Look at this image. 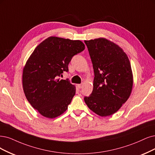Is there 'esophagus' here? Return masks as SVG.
I'll list each match as a JSON object with an SVG mask.
<instances>
[{
	"instance_id": "1",
	"label": "esophagus",
	"mask_w": 155,
	"mask_h": 155,
	"mask_svg": "<svg viewBox=\"0 0 155 155\" xmlns=\"http://www.w3.org/2000/svg\"><path fill=\"white\" fill-rule=\"evenodd\" d=\"M82 86H83V84H77V87L78 88V89H81L82 87Z\"/></svg>"
}]
</instances>
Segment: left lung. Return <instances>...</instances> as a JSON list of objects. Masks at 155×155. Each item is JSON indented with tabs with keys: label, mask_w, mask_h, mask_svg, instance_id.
I'll return each instance as SVG.
<instances>
[{
	"label": "left lung",
	"mask_w": 155,
	"mask_h": 155,
	"mask_svg": "<svg viewBox=\"0 0 155 155\" xmlns=\"http://www.w3.org/2000/svg\"><path fill=\"white\" fill-rule=\"evenodd\" d=\"M93 63V90L84 101L101 117L112 115L128 100L133 87V73L123 50L106 38L84 41Z\"/></svg>",
	"instance_id": "obj_1"
}]
</instances>
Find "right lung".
Listing matches in <instances>:
<instances>
[{
    "label": "right lung",
    "mask_w": 155,
    "mask_h": 155,
    "mask_svg": "<svg viewBox=\"0 0 155 155\" xmlns=\"http://www.w3.org/2000/svg\"><path fill=\"white\" fill-rule=\"evenodd\" d=\"M84 49L80 40L51 36L38 45L27 61L23 89L28 101L43 116L53 119L68 109L75 94V85L58 78L68 71L72 57Z\"/></svg>",
    "instance_id": "1"
}]
</instances>
